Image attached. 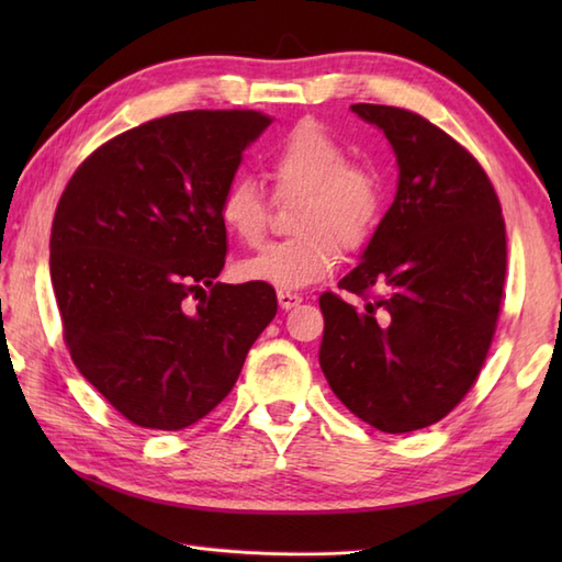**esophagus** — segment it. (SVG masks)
<instances>
[{
  "label": "esophagus",
  "mask_w": 562,
  "mask_h": 562,
  "mask_svg": "<svg viewBox=\"0 0 562 562\" xmlns=\"http://www.w3.org/2000/svg\"><path fill=\"white\" fill-rule=\"evenodd\" d=\"M278 304L280 308H284V312H290V308H294L296 304H302V296L288 290H278Z\"/></svg>",
  "instance_id": "esophagus-1"
}]
</instances>
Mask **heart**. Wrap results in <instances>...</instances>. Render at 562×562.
I'll return each mask as SVG.
<instances>
[{"instance_id": "1", "label": "heart", "mask_w": 562, "mask_h": 562, "mask_svg": "<svg viewBox=\"0 0 562 562\" xmlns=\"http://www.w3.org/2000/svg\"><path fill=\"white\" fill-rule=\"evenodd\" d=\"M348 149L318 121H300L268 147L266 171L280 195L300 193L296 236L272 241L238 262L248 282L302 290L326 280L340 262V244L355 248L372 234L381 212V178L372 166L345 161ZM224 229L248 246L268 229V198L248 176H238L220 198Z\"/></svg>"}]
</instances>
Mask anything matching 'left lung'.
<instances>
[{
    "instance_id": "obj_1",
    "label": "left lung",
    "mask_w": 562,
    "mask_h": 562,
    "mask_svg": "<svg viewBox=\"0 0 562 562\" xmlns=\"http://www.w3.org/2000/svg\"><path fill=\"white\" fill-rule=\"evenodd\" d=\"M396 154V198L340 288L381 290L362 312L321 294L318 362L345 408L381 432L439 423L485 362L503 302L507 238L481 164L423 115L355 103Z\"/></svg>"
}]
</instances>
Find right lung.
<instances>
[{"instance_id": "add662e5", "label": "right lung", "mask_w": 562, "mask_h": 562, "mask_svg": "<svg viewBox=\"0 0 562 562\" xmlns=\"http://www.w3.org/2000/svg\"><path fill=\"white\" fill-rule=\"evenodd\" d=\"M260 111H186L113 137L69 178L50 280L83 379L130 423L183 429L220 405L278 314L266 282H217L220 198Z\"/></svg>"}]
</instances>
